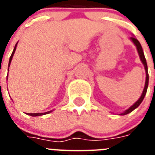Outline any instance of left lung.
Here are the masks:
<instances>
[{
    "mask_svg": "<svg viewBox=\"0 0 155 155\" xmlns=\"http://www.w3.org/2000/svg\"><path fill=\"white\" fill-rule=\"evenodd\" d=\"M130 39L132 40V42L134 43V45L136 46L137 47V52H138V54H139V57H140V59L142 61V63H143V65H144V68H145V70H146V83H145V87H144V89H143V92H142V96L140 97V98L137 100V101L135 102L134 104H133L131 107L128 108L127 110H125L124 113H122L120 115H126L128 113H131L132 111H134L136 108H137L138 106L140 105V104L142 103L143 99H144L145 96L147 94V87H148V83H149V75H148V68H147V60H146V58H145V55H144V52H143V50H142V47L140 44V42H138V40L137 38H135L134 37H131L130 38Z\"/></svg>",
    "mask_w": 155,
    "mask_h": 155,
    "instance_id": "8db88e82",
    "label": "left lung"
}]
</instances>
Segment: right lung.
Masks as SVG:
<instances>
[{
  "label": "right lung",
  "mask_w": 155,
  "mask_h": 155,
  "mask_svg": "<svg viewBox=\"0 0 155 155\" xmlns=\"http://www.w3.org/2000/svg\"><path fill=\"white\" fill-rule=\"evenodd\" d=\"M17 45H18V42L16 43L15 47H14V49H13V53H12V54H11L10 58H9V61H8V67H9V65H10V63H11V60H12V58H13V54H14V53H15V51H16V47H17ZM51 112V111H49V112H46V113H27L28 115L30 116H32V117H37V116H42V115H45V114H47V113H50Z\"/></svg>",
  "instance_id": "add662e5"
}]
</instances>
